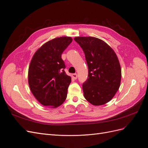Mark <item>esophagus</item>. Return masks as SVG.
I'll use <instances>...</instances> for the list:
<instances>
[{"label": "esophagus", "mask_w": 148, "mask_h": 148, "mask_svg": "<svg viewBox=\"0 0 148 148\" xmlns=\"http://www.w3.org/2000/svg\"><path fill=\"white\" fill-rule=\"evenodd\" d=\"M72 77H73V79H76L77 78V77H78V75H77V73H74V74H73V75H72Z\"/></svg>", "instance_id": "34e87169"}]
</instances>
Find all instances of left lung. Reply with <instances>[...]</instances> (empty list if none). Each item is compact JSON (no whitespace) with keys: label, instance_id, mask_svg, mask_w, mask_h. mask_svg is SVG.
Here are the masks:
<instances>
[{"label":"left lung","instance_id":"1","mask_svg":"<svg viewBox=\"0 0 148 148\" xmlns=\"http://www.w3.org/2000/svg\"><path fill=\"white\" fill-rule=\"evenodd\" d=\"M83 50L88 66V78L83 84L84 96L94 106L109 102L119 89L122 71L114 51L95 37L74 38Z\"/></svg>","mask_w":148,"mask_h":148}]
</instances>
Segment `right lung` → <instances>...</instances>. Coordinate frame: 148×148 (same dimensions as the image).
<instances>
[{"instance_id": "obj_1", "label": "right lung", "mask_w": 148, "mask_h": 148, "mask_svg": "<svg viewBox=\"0 0 148 148\" xmlns=\"http://www.w3.org/2000/svg\"><path fill=\"white\" fill-rule=\"evenodd\" d=\"M72 42L71 37L53 39L34 53L28 69V84L31 92L41 104L56 108L63 104L71 77L64 71L61 55Z\"/></svg>"}]
</instances>
